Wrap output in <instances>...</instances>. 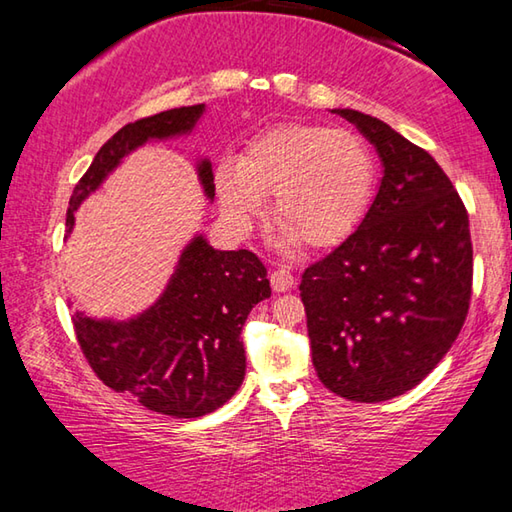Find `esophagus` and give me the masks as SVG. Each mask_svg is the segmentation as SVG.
Returning <instances> with one entry per match:
<instances>
[{
	"mask_svg": "<svg viewBox=\"0 0 512 512\" xmlns=\"http://www.w3.org/2000/svg\"><path fill=\"white\" fill-rule=\"evenodd\" d=\"M293 282H296V280H293V273L289 271V268H277V271L271 273V287L277 293L291 289Z\"/></svg>",
	"mask_w": 512,
	"mask_h": 512,
	"instance_id": "34e87169",
	"label": "esophagus"
}]
</instances>
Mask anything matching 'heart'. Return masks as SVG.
Returning <instances> with one entry per match:
<instances>
[{
  "label": "heart",
  "mask_w": 512,
  "mask_h": 512,
  "mask_svg": "<svg viewBox=\"0 0 512 512\" xmlns=\"http://www.w3.org/2000/svg\"><path fill=\"white\" fill-rule=\"evenodd\" d=\"M214 187L235 228L250 230L273 196L284 237L323 248L348 237L366 216L375 160L357 133L289 121L250 137L239 160L216 164Z\"/></svg>",
  "instance_id": "obj_1"
}]
</instances>
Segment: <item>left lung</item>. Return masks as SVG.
<instances>
[{
  "mask_svg": "<svg viewBox=\"0 0 512 512\" xmlns=\"http://www.w3.org/2000/svg\"><path fill=\"white\" fill-rule=\"evenodd\" d=\"M384 164L359 228L302 273L311 361L352 402L411 391L438 366L465 323L472 237L461 196L431 155L357 110H334Z\"/></svg>",
  "mask_w": 512,
  "mask_h": 512,
  "instance_id": "obj_1",
  "label": "left lung"
}]
</instances>
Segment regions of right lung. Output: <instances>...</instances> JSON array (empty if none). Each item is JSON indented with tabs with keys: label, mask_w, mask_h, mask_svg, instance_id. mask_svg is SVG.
Segmentation results:
<instances>
[{
	"label": "right lung",
	"mask_w": 512,
	"mask_h": 512,
	"mask_svg": "<svg viewBox=\"0 0 512 512\" xmlns=\"http://www.w3.org/2000/svg\"><path fill=\"white\" fill-rule=\"evenodd\" d=\"M201 106L173 108L137 119L94 155L69 198L67 235L76 207L94 192L119 160L149 140L185 135L203 115ZM207 198H214L212 164H198ZM271 296L266 268L250 250H214L203 237L189 244L162 298L126 323L94 320L76 311L74 332L103 384L137 397L149 411L171 418H201L237 393L246 375L241 329L257 302Z\"/></svg>",
	"instance_id": "obj_1"
}]
</instances>
